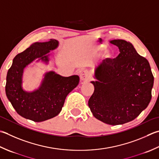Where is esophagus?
<instances>
[{
    "label": "esophagus",
    "mask_w": 159,
    "mask_h": 159,
    "mask_svg": "<svg viewBox=\"0 0 159 159\" xmlns=\"http://www.w3.org/2000/svg\"><path fill=\"white\" fill-rule=\"evenodd\" d=\"M80 78L83 81H86L90 79V74L88 70H83L80 73Z\"/></svg>",
    "instance_id": "esophagus-1"
}]
</instances>
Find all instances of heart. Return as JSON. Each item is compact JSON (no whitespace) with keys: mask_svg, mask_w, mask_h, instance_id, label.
Listing matches in <instances>:
<instances>
[{"mask_svg":"<svg viewBox=\"0 0 159 159\" xmlns=\"http://www.w3.org/2000/svg\"><path fill=\"white\" fill-rule=\"evenodd\" d=\"M109 57H111V55L110 54V55H109Z\"/></svg>","mask_w":159,"mask_h":159,"instance_id":"obj_1","label":"heart"}]
</instances>
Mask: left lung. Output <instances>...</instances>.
Here are the masks:
<instances>
[{
  "instance_id": "1",
  "label": "left lung",
  "mask_w": 159,
  "mask_h": 159,
  "mask_svg": "<svg viewBox=\"0 0 159 159\" xmlns=\"http://www.w3.org/2000/svg\"><path fill=\"white\" fill-rule=\"evenodd\" d=\"M120 54L105 58L96 67L94 91L88 105L94 116L111 125L133 120L148 106L154 76L150 63L140 56L131 43L112 40Z\"/></svg>"
}]
</instances>
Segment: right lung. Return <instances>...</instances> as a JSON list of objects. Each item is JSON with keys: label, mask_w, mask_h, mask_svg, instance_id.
I'll return each mask as SVG.
<instances>
[{"label": "right lung", "mask_w": 159, "mask_h": 159, "mask_svg": "<svg viewBox=\"0 0 159 159\" xmlns=\"http://www.w3.org/2000/svg\"><path fill=\"white\" fill-rule=\"evenodd\" d=\"M59 43L51 39L44 43H34L13 59L6 78L5 93L16 112L23 118L42 122L61 112L66 96L79 83V76H62L50 71L45 74L39 89L26 92L23 89L24 69L37 59L46 64L49 53L57 49Z\"/></svg>", "instance_id": "obj_1"}]
</instances>
